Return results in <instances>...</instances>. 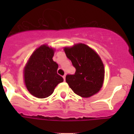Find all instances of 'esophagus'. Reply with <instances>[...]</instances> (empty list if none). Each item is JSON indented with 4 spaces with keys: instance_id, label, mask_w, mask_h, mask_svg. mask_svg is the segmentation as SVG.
I'll return each instance as SVG.
<instances>
[{
    "instance_id": "1",
    "label": "esophagus",
    "mask_w": 134,
    "mask_h": 134,
    "mask_svg": "<svg viewBox=\"0 0 134 134\" xmlns=\"http://www.w3.org/2000/svg\"><path fill=\"white\" fill-rule=\"evenodd\" d=\"M63 79H64V81H65V77H66V76L64 75V76H63Z\"/></svg>"
}]
</instances>
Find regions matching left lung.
Masks as SVG:
<instances>
[{
  "mask_svg": "<svg viewBox=\"0 0 134 134\" xmlns=\"http://www.w3.org/2000/svg\"><path fill=\"white\" fill-rule=\"evenodd\" d=\"M76 68L74 75H67L66 82L74 92L88 98L99 92L104 81V63L97 53L82 43L63 48Z\"/></svg>",
  "mask_w": 134,
  "mask_h": 134,
  "instance_id": "obj_1",
  "label": "left lung"
}]
</instances>
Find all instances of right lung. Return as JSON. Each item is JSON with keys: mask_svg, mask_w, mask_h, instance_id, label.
<instances>
[{"mask_svg": "<svg viewBox=\"0 0 134 134\" xmlns=\"http://www.w3.org/2000/svg\"><path fill=\"white\" fill-rule=\"evenodd\" d=\"M55 49L41 45L33 51L24 68V81L28 91L39 99L49 97L63 82L57 74L58 65L53 60Z\"/></svg>", "mask_w": 134, "mask_h": 134, "instance_id": "add662e5", "label": "right lung"}]
</instances>
